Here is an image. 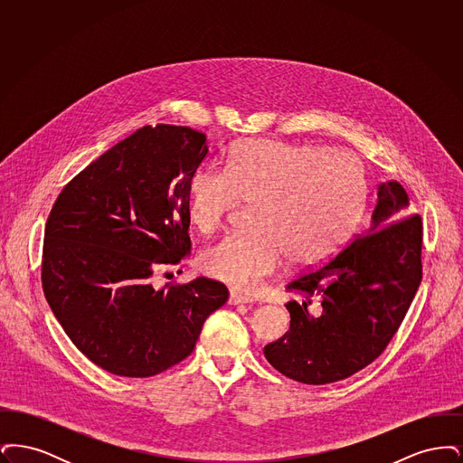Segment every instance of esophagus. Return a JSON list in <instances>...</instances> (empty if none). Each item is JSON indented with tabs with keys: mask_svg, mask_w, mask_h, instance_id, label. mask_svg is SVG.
<instances>
[{
	"mask_svg": "<svg viewBox=\"0 0 463 463\" xmlns=\"http://www.w3.org/2000/svg\"><path fill=\"white\" fill-rule=\"evenodd\" d=\"M253 300L250 298V297H244L241 293H238V291H231L229 293V304L231 306H241V304H251Z\"/></svg>",
	"mask_w": 463,
	"mask_h": 463,
	"instance_id": "esophagus-1",
	"label": "esophagus"
}]
</instances>
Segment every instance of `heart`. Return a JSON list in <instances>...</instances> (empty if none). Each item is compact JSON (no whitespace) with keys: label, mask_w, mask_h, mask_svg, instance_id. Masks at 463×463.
Listing matches in <instances>:
<instances>
[{"label":"heart","mask_w":463,"mask_h":463,"mask_svg":"<svg viewBox=\"0 0 463 463\" xmlns=\"http://www.w3.org/2000/svg\"><path fill=\"white\" fill-rule=\"evenodd\" d=\"M366 178L359 157L321 146L253 138L234 146L225 170L199 168L187 191V219L210 234L241 204H255L251 234L227 236L199 255L210 278L253 289L288 264H325L361 219Z\"/></svg>","instance_id":"obj_1"}]
</instances>
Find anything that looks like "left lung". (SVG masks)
I'll use <instances>...</instances> for the list:
<instances>
[{
	"mask_svg": "<svg viewBox=\"0 0 463 463\" xmlns=\"http://www.w3.org/2000/svg\"><path fill=\"white\" fill-rule=\"evenodd\" d=\"M396 180L376 189L372 223L328 264L287 285L289 330L264 347L265 359L291 380L325 385L357 373L383 353L421 281V219ZM312 298L322 310H307Z\"/></svg>",
	"mask_w": 463,
	"mask_h": 463,
	"instance_id": "8db88e82",
	"label": "left lung"
}]
</instances>
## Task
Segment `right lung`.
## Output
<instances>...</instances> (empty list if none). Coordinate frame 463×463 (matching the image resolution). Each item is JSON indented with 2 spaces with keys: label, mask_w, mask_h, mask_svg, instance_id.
<instances>
[{
  "label": "right lung",
  "mask_w": 463,
  "mask_h": 463,
  "mask_svg": "<svg viewBox=\"0 0 463 463\" xmlns=\"http://www.w3.org/2000/svg\"><path fill=\"white\" fill-rule=\"evenodd\" d=\"M206 135L144 127L74 176L44 227L46 302L71 342L102 370L146 378L194 351L225 285L196 278L155 289L151 276L191 253L187 191Z\"/></svg>",
  "instance_id": "right-lung-1"
}]
</instances>
